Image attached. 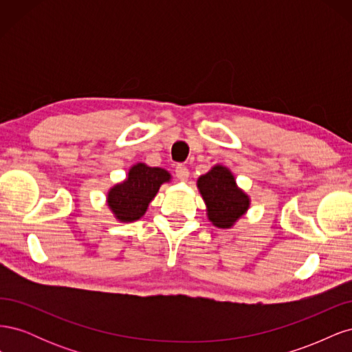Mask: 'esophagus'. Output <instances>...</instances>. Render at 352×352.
<instances>
[{
  "instance_id": "34e87169",
  "label": "esophagus",
  "mask_w": 352,
  "mask_h": 352,
  "mask_svg": "<svg viewBox=\"0 0 352 352\" xmlns=\"http://www.w3.org/2000/svg\"><path fill=\"white\" fill-rule=\"evenodd\" d=\"M175 173H176V177L179 180H182V182H186L188 177H189V170L185 166H177L176 170H175Z\"/></svg>"
}]
</instances>
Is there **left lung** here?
<instances>
[{
	"mask_svg": "<svg viewBox=\"0 0 352 352\" xmlns=\"http://www.w3.org/2000/svg\"><path fill=\"white\" fill-rule=\"evenodd\" d=\"M199 194L206 202L207 217L219 229H230L248 211L251 199L241 189L226 166H212L197 180Z\"/></svg>",
	"mask_w": 352,
	"mask_h": 352,
	"instance_id": "obj_1",
	"label": "left lung"
}]
</instances>
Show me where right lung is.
<instances>
[{
	"instance_id": "1",
	"label": "right lung",
	"mask_w": 352,
	"mask_h": 352,
	"mask_svg": "<svg viewBox=\"0 0 352 352\" xmlns=\"http://www.w3.org/2000/svg\"><path fill=\"white\" fill-rule=\"evenodd\" d=\"M170 179L172 175L162 167L136 163L129 168L123 182L110 188L107 206L114 217L122 223L140 220L157 195L160 186L170 182Z\"/></svg>"
}]
</instances>
